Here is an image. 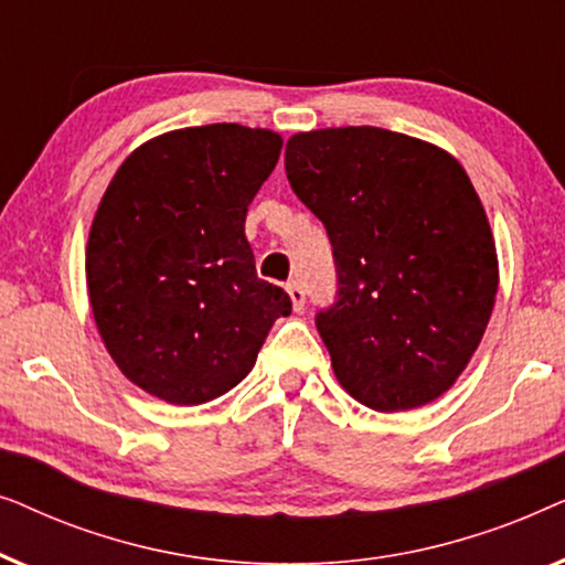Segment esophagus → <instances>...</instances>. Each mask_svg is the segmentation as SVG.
<instances>
[{
	"label": "esophagus",
	"mask_w": 565,
	"mask_h": 565,
	"mask_svg": "<svg viewBox=\"0 0 565 565\" xmlns=\"http://www.w3.org/2000/svg\"><path fill=\"white\" fill-rule=\"evenodd\" d=\"M285 290H288V296H290V300H292V308H296V311H303V306H306V290H303V285L292 280V282L285 285Z\"/></svg>",
	"instance_id": "1"
}]
</instances>
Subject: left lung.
<instances>
[{
	"label": "left lung",
	"mask_w": 565,
	"mask_h": 565,
	"mask_svg": "<svg viewBox=\"0 0 565 565\" xmlns=\"http://www.w3.org/2000/svg\"><path fill=\"white\" fill-rule=\"evenodd\" d=\"M290 188L327 228L337 303L316 316L337 381L375 412L443 396L489 327L499 259L460 161L373 126L296 134Z\"/></svg>",
	"instance_id": "8db88e82"
}]
</instances>
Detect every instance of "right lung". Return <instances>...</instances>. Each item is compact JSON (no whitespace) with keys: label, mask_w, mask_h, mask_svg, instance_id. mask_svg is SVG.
Wrapping results in <instances>:
<instances>
[{"label":"right lung","mask_w":565,"mask_h":565,"mask_svg":"<svg viewBox=\"0 0 565 565\" xmlns=\"http://www.w3.org/2000/svg\"><path fill=\"white\" fill-rule=\"evenodd\" d=\"M282 138L236 122L169 130L122 161L87 242L99 337L120 373L198 406L249 375L288 292L259 280L244 221Z\"/></svg>","instance_id":"right-lung-1"}]
</instances>
